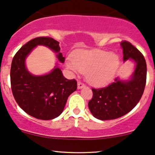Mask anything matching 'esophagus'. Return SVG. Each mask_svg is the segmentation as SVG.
I'll list each match as a JSON object with an SVG mask.
<instances>
[{
    "mask_svg": "<svg viewBox=\"0 0 155 155\" xmlns=\"http://www.w3.org/2000/svg\"><path fill=\"white\" fill-rule=\"evenodd\" d=\"M85 87H86V85H85L84 84L81 82V81H79V82H78V89H79V90H80V89L84 88Z\"/></svg>",
    "mask_w": 155,
    "mask_h": 155,
    "instance_id": "1",
    "label": "esophagus"
}]
</instances>
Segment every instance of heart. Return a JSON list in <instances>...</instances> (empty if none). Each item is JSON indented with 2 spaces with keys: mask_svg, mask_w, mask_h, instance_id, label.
Segmentation results:
<instances>
[{
  "mask_svg": "<svg viewBox=\"0 0 155 155\" xmlns=\"http://www.w3.org/2000/svg\"><path fill=\"white\" fill-rule=\"evenodd\" d=\"M121 64L116 53L104 50H80L74 54L73 60L66 62V66L73 74H86L88 82L101 87L113 81Z\"/></svg>",
  "mask_w": 155,
  "mask_h": 155,
  "instance_id": "obj_1",
  "label": "heart"
}]
</instances>
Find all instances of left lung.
Listing matches in <instances>:
<instances>
[{
    "label": "left lung",
    "instance_id": "obj_1",
    "mask_svg": "<svg viewBox=\"0 0 155 155\" xmlns=\"http://www.w3.org/2000/svg\"><path fill=\"white\" fill-rule=\"evenodd\" d=\"M123 61L134 63L133 74L127 79L117 76L114 82L101 89H92L93 96L88 107L94 117L101 120L117 119L133 109L143 93L147 80V63L144 57L127 41L120 44Z\"/></svg>",
    "mask_w": 155,
    "mask_h": 155
}]
</instances>
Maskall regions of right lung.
I'll return each instance as SVG.
<instances>
[{
  "label": "right lung",
  "mask_w": 155,
  "mask_h": 155,
  "mask_svg": "<svg viewBox=\"0 0 155 155\" xmlns=\"http://www.w3.org/2000/svg\"><path fill=\"white\" fill-rule=\"evenodd\" d=\"M59 44L49 37L32 39L19 49L12 62L11 85L15 101L23 111L38 120H49L59 117L68 96L77 89L76 80L64 77L58 63L50 72L43 75L31 74L26 66L27 58L38 46L50 49L63 63L65 58L60 52Z\"/></svg>",
  "instance_id": "right-lung-1"
}]
</instances>
